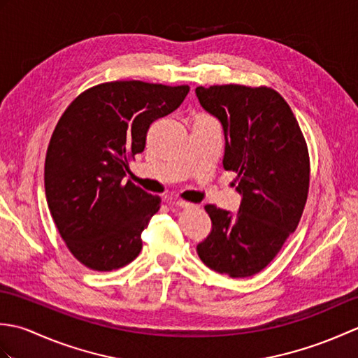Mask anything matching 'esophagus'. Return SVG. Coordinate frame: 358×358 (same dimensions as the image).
I'll return each mask as SVG.
<instances>
[{"mask_svg":"<svg viewBox=\"0 0 358 358\" xmlns=\"http://www.w3.org/2000/svg\"><path fill=\"white\" fill-rule=\"evenodd\" d=\"M173 204H175V206H178V208H183V209H187V208H192V206H194L192 203L185 201V200H177V201H173Z\"/></svg>","mask_w":358,"mask_h":358,"instance_id":"esophagus-1","label":"esophagus"}]
</instances>
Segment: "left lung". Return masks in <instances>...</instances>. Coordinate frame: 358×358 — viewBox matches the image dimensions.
Wrapping results in <instances>:
<instances>
[{
    "label": "left lung",
    "mask_w": 358,
    "mask_h": 358,
    "mask_svg": "<svg viewBox=\"0 0 358 358\" xmlns=\"http://www.w3.org/2000/svg\"><path fill=\"white\" fill-rule=\"evenodd\" d=\"M199 101L220 120L226 171L243 195L237 215L206 204L212 222L196 245L200 260L231 278H245L268 266L283 248L305 209L309 152L296 121L277 90L268 86H199Z\"/></svg>",
    "instance_id": "left-lung-1"
}]
</instances>
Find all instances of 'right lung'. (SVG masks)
<instances>
[{"label": "right lung", "instance_id": "add662e5", "mask_svg": "<svg viewBox=\"0 0 358 358\" xmlns=\"http://www.w3.org/2000/svg\"><path fill=\"white\" fill-rule=\"evenodd\" d=\"M189 86L138 80L86 89L67 106L49 141L44 189L67 249L92 271H113L138 257L141 232L162 204L124 181L155 120L183 103Z\"/></svg>", "mask_w": 358, "mask_h": 358}]
</instances>
